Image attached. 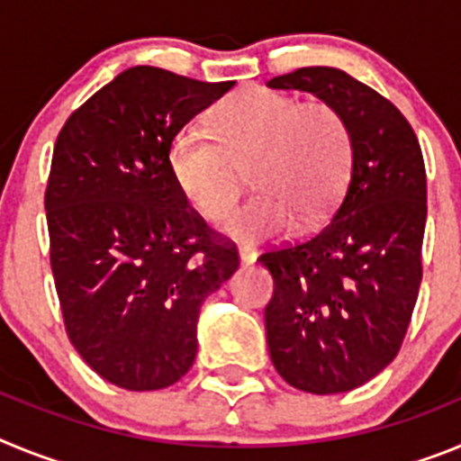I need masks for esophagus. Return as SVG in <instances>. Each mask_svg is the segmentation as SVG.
<instances>
[{"label":"esophagus","mask_w":461,"mask_h":461,"mask_svg":"<svg viewBox=\"0 0 461 461\" xmlns=\"http://www.w3.org/2000/svg\"><path fill=\"white\" fill-rule=\"evenodd\" d=\"M238 256L242 266H251V263H256V258H258L256 249H251V247H242V249L238 251Z\"/></svg>","instance_id":"obj_1"}]
</instances>
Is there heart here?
Listing matches in <instances>:
<instances>
[{
  "label": "heart",
  "mask_w": 461,
  "mask_h": 461,
  "mask_svg": "<svg viewBox=\"0 0 461 461\" xmlns=\"http://www.w3.org/2000/svg\"><path fill=\"white\" fill-rule=\"evenodd\" d=\"M210 131L185 126L168 145L175 186L198 217L214 221L240 194V168L256 191L219 223L242 244L286 235L295 219L312 226L332 210L353 164V138L328 104H300L288 94L249 87L223 101Z\"/></svg>",
  "instance_id": "heart-1"
}]
</instances>
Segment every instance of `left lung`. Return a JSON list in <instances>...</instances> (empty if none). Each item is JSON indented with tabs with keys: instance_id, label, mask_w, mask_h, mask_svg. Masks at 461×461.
<instances>
[{
	"instance_id": "left-lung-1",
	"label": "left lung",
	"mask_w": 461,
	"mask_h": 461,
	"mask_svg": "<svg viewBox=\"0 0 461 461\" xmlns=\"http://www.w3.org/2000/svg\"><path fill=\"white\" fill-rule=\"evenodd\" d=\"M267 87L319 96L353 138L332 219L258 258L275 279L266 332L279 376L312 394L348 393L394 360L418 300L427 221L420 142L385 96L339 68H297Z\"/></svg>"
}]
</instances>
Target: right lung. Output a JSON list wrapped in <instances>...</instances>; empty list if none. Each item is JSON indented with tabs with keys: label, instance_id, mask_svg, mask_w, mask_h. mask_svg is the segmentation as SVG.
<instances>
[{
	"label": "right lung",
	"instance_id": "add662e5",
	"mask_svg": "<svg viewBox=\"0 0 461 461\" xmlns=\"http://www.w3.org/2000/svg\"><path fill=\"white\" fill-rule=\"evenodd\" d=\"M233 85L126 68L57 136L46 212L64 325L89 367L124 390L189 372L203 303L240 266L166 164L175 133Z\"/></svg>",
	"mask_w": 461,
	"mask_h": 461
}]
</instances>
